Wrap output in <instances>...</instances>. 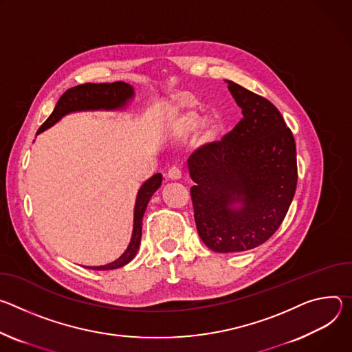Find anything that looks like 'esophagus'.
<instances>
[{"label": "esophagus", "instance_id": "esophagus-1", "mask_svg": "<svg viewBox=\"0 0 352 352\" xmlns=\"http://www.w3.org/2000/svg\"><path fill=\"white\" fill-rule=\"evenodd\" d=\"M168 177L170 180H180L182 179V172L179 168H170L168 172Z\"/></svg>", "mask_w": 352, "mask_h": 352}]
</instances>
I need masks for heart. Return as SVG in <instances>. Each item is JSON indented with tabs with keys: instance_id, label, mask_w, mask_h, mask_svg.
<instances>
[{
	"instance_id": "obj_1",
	"label": "heart",
	"mask_w": 352,
	"mask_h": 352,
	"mask_svg": "<svg viewBox=\"0 0 352 352\" xmlns=\"http://www.w3.org/2000/svg\"><path fill=\"white\" fill-rule=\"evenodd\" d=\"M200 127V144L203 146H212L221 140L222 134L225 133L226 123L219 114H212L207 117L199 106L188 104L183 107L173 119L170 124V134L177 140H183L192 133H196Z\"/></svg>"
}]
</instances>
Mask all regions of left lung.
Segmentation results:
<instances>
[{
    "label": "left lung",
    "instance_id": "left-lung-1",
    "mask_svg": "<svg viewBox=\"0 0 352 352\" xmlns=\"http://www.w3.org/2000/svg\"><path fill=\"white\" fill-rule=\"evenodd\" d=\"M243 119L222 141L188 158L194 219L214 252L254 249L284 221L298 182L296 146L278 109L226 81Z\"/></svg>",
    "mask_w": 352,
    "mask_h": 352
}]
</instances>
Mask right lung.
<instances>
[{
    "instance_id": "right-lung-1",
    "label": "right lung",
    "mask_w": 352,
    "mask_h": 352,
    "mask_svg": "<svg viewBox=\"0 0 352 352\" xmlns=\"http://www.w3.org/2000/svg\"><path fill=\"white\" fill-rule=\"evenodd\" d=\"M134 98V88L130 84L123 81L117 82H104V84H84L74 87L65 91L58 99L53 113L49 116V119L38 129L37 134L43 133L45 130L54 126L60 122L64 116L75 111H114L123 110ZM162 184V175L156 173L151 179H148L138 190L135 206H134V223L131 241L126 249V252L111 263L104 265H94L88 267L91 270H114L120 268L129 264L137 254L140 243H141V233H142V217L146 210V206L152 197V194L158 190Z\"/></svg>"
}]
</instances>
